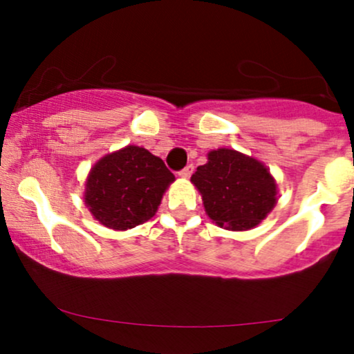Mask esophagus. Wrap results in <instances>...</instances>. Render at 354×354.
<instances>
[{
    "label": "esophagus",
    "instance_id": "34e87169",
    "mask_svg": "<svg viewBox=\"0 0 354 354\" xmlns=\"http://www.w3.org/2000/svg\"><path fill=\"white\" fill-rule=\"evenodd\" d=\"M193 171H194L193 165H188V166H185V168H183V169H181V171H180V173H178V174H180V176H181V178H189V176H191V174H193Z\"/></svg>",
    "mask_w": 354,
    "mask_h": 354
}]
</instances>
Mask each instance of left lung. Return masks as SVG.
Masks as SVG:
<instances>
[{
    "label": "left lung",
    "mask_w": 354,
    "mask_h": 354,
    "mask_svg": "<svg viewBox=\"0 0 354 354\" xmlns=\"http://www.w3.org/2000/svg\"><path fill=\"white\" fill-rule=\"evenodd\" d=\"M191 183L200 191L209 219L230 231L256 228L278 201V185L265 163L236 149L209 151Z\"/></svg>",
    "instance_id": "8db88e82"
}]
</instances>
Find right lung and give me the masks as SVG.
Instances as JSON below:
<instances>
[{
  "label": "right lung",
  "mask_w": 354,
  "mask_h": 354,
  "mask_svg": "<svg viewBox=\"0 0 354 354\" xmlns=\"http://www.w3.org/2000/svg\"><path fill=\"white\" fill-rule=\"evenodd\" d=\"M173 181L161 158L128 145L93 165L84 183V205L106 228L131 230L156 214Z\"/></svg>",
  "instance_id": "right-lung-1"
}]
</instances>
